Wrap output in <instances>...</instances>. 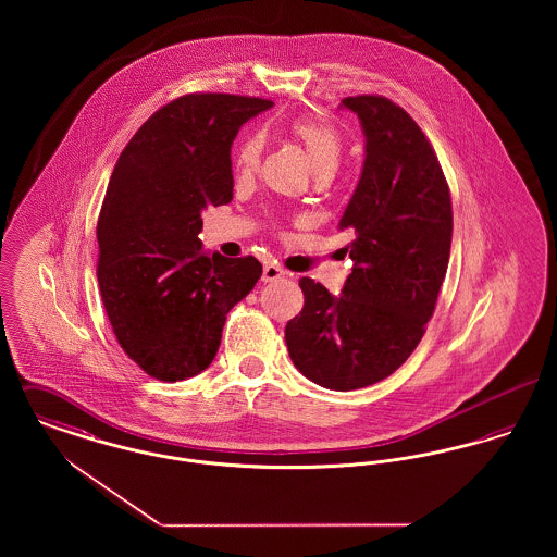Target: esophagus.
<instances>
[{
	"mask_svg": "<svg viewBox=\"0 0 557 557\" xmlns=\"http://www.w3.org/2000/svg\"><path fill=\"white\" fill-rule=\"evenodd\" d=\"M286 275V271L282 269L280 265H275V263H267L263 267V282H277V280H282Z\"/></svg>",
	"mask_w": 557,
	"mask_h": 557,
	"instance_id": "esophagus-1",
	"label": "esophagus"
}]
</instances>
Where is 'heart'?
I'll list each match as a JSON object with an SVG mask.
<instances>
[{
    "label": "heart",
    "instance_id": "obj_1",
    "mask_svg": "<svg viewBox=\"0 0 557 557\" xmlns=\"http://www.w3.org/2000/svg\"><path fill=\"white\" fill-rule=\"evenodd\" d=\"M292 135L305 146L315 173H334L345 152V137L332 123L321 119H298L292 123ZM263 152V139L259 135L248 137L239 146L236 157V171L239 175H250L257 171Z\"/></svg>",
    "mask_w": 557,
    "mask_h": 557
}]
</instances>
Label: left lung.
Segmentation results:
<instances>
[{
	"label": "left lung",
	"instance_id": "left-lung-1",
	"mask_svg": "<svg viewBox=\"0 0 557 557\" xmlns=\"http://www.w3.org/2000/svg\"><path fill=\"white\" fill-rule=\"evenodd\" d=\"M366 135L357 189L338 223L352 259L343 296L300 277L305 307L286 325L292 363L330 391L371 386L420 345L449 265L453 211L418 123L382 96L345 98Z\"/></svg>",
	"mask_w": 557,
	"mask_h": 557
}]
</instances>
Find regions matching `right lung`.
Instances as JSON below:
<instances>
[{
  "instance_id": "1",
  "label": "right lung",
  "mask_w": 557,
  "mask_h": 557,
  "mask_svg": "<svg viewBox=\"0 0 557 557\" xmlns=\"http://www.w3.org/2000/svg\"><path fill=\"white\" fill-rule=\"evenodd\" d=\"M273 102L187 94L159 108L114 164L98 219V284L121 348L148 375L207 370L230 309L259 282L255 257L209 255L202 211L234 198L232 144Z\"/></svg>"
}]
</instances>
